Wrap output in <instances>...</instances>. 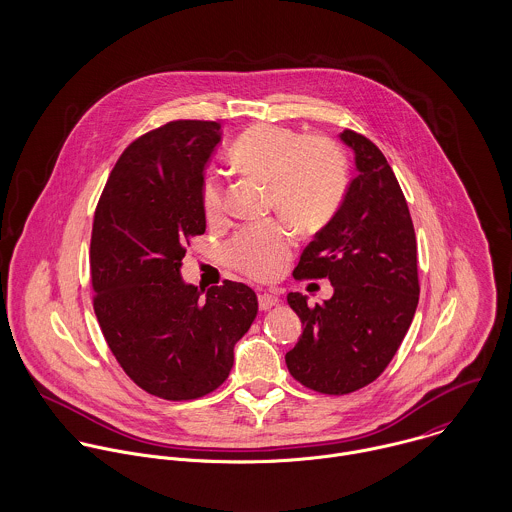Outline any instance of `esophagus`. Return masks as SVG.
<instances>
[{
    "mask_svg": "<svg viewBox=\"0 0 512 512\" xmlns=\"http://www.w3.org/2000/svg\"><path fill=\"white\" fill-rule=\"evenodd\" d=\"M278 303V295H274V293H258V305H260V309L262 311H266V309H270V307H274Z\"/></svg>",
    "mask_w": 512,
    "mask_h": 512,
    "instance_id": "esophagus-1",
    "label": "esophagus"
}]
</instances>
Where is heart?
Instances as JSON below:
<instances>
[{"instance_id":"1","label":"heart","mask_w":512,"mask_h":512,"mask_svg":"<svg viewBox=\"0 0 512 512\" xmlns=\"http://www.w3.org/2000/svg\"><path fill=\"white\" fill-rule=\"evenodd\" d=\"M236 173L268 185V203L303 232L323 228L333 219L347 185L345 157L323 136H299L290 128L258 124L230 147ZM201 207L209 222L224 219V185L207 177L201 185ZM295 236L280 222L238 230L220 250L226 266L268 282L280 276L292 258Z\"/></svg>"}]
</instances>
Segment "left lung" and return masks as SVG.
I'll return each instance as SVG.
<instances>
[{
    "label": "left lung",
    "instance_id": "left-lung-1",
    "mask_svg": "<svg viewBox=\"0 0 512 512\" xmlns=\"http://www.w3.org/2000/svg\"><path fill=\"white\" fill-rule=\"evenodd\" d=\"M359 175L343 205L303 250L295 280L329 278L333 297L307 305L288 293L303 333L286 365L305 388L343 396L374 382L390 365L414 319L420 282L412 217L384 153L345 130Z\"/></svg>",
    "mask_w": 512,
    "mask_h": 512
}]
</instances>
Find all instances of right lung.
I'll list each match as a JSON object with an SVG mask.
<instances>
[{
  "mask_svg": "<svg viewBox=\"0 0 512 512\" xmlns=\"http://www.w3.org/2000/svg\"><path fill=\"white\" fill-rule=\"evenodd\" d=\"M219 122L173 120L124 149L90 236L92 305L118 365L147 394L195 400L228 378L258 297L224 280L207 295L181 280L187 244L205 234V163Z\"/></svg>",
  "mask_w": 512,
  "mask_h": 512,
  "instance_id": "add662e5",
  "label": "right lung"
}]
</instances>
